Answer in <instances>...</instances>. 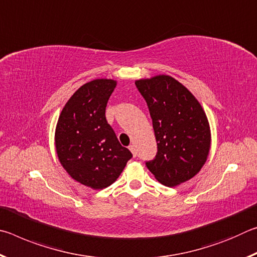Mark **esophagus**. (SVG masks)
Returning <instances> with one entry per match:
<instances>
[{
  "label": "esophagus",
  "mask_w": 257,
  "mask_h": 257,
  "mask_svg": "<svg viewBox=\"0 0 257 257\" xmlns=\"http://www.w3.org/2000/svg\"><path fill=\"white\" fill-rule=\"evenodd\" d=\"M129 150H130V152H132V153H133V155L135 156V158H136L137 152H136V149H135V146H134V145H130V146H129Z\"/></svg>",
  "instance_id": "34e87169"
}]
</instances>
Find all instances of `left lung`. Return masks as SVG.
<instances>
[{
    "instance_id": "8db88e82",
    "label": "left lung",
    "mask_w": 257,
    "mask_h": 257,
    "mask_svg": "<svg viewBox=\"0 0 257 257\" xmlns=\"http://www.w3.org/2000/svg\"><path fill=\"white\" fill-rule=\"evenodd\" d=\"M149 106L158 153L146 167L156 180L175 187L191 179L205 164L211 147L207 116L196 97L167 75L135 81Z\"/></svg>"
}]
</instances>
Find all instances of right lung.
Here are the masks:
<instances>
[{"instance_id": "right-lung-1", "label": "right lung", "mask_w": 257, "mask_h": 257, "mask_svg": "<svg viewBox=\"0 0 257 257\" xmlns=\"http://www.w3.org/2000/svg\"><path fill=\"white\" fill-rule=\"evenodd\" d=\"M112 79L86 82L69 98L55 129V149L69 176L81 185L103 189L123 171L132 152L121 146L105 118Z\"/></svg>"}]
</instances>
